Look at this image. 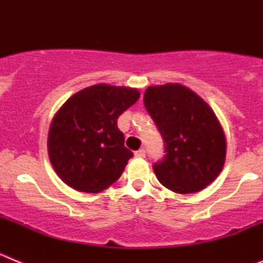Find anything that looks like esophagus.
<instances>
[{
    "mask_svg": "<svg viewBox=\"0 0 263 263\" xmlns=\"http://www.w3.org/2000/svg\"><path fill=\"white\" fill-rule=\"evenodd\" d=\"M134 155H136L137 158H145L146 157V150H145V148H139V150H137V152L134 153Z\"/></svg>",
    "mask_w": 263,
    "mask_h": 263,
    "instance_id": "esophagus-1",
    "label": "esophagus"
}]
</instances>
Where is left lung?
Returning <instances> with one entry per match:
<instances>
[{
	"instance_id": "obj_1",
	"label": "left lung",
	"mask_w": 263,
	"mask_h": 263,
	"mask_svg": "<svg viewBox=\"0 0 263 263\" xmlns=\"http://www.w3.org/2000/svg\"><path fill=\"white\" fill-rule=\"evenodd\" d=\"M164 141L166 155L153 168L160 184L176 194H194L221 173L227 139L215 111L180 84L152 85L143 96Z\"/></svg>"
}]
</instances>
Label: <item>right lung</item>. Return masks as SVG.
<instances>
[{"instance_id":"1","label":"right lung","mask_w":263,"mask_h":263,"mask_svg":"<svg viewBox=\"0 0 263 263\" xmlns=\"http://www.w3.org/2000/svg\"><path fill=\"white\" fill-rule=\"evenodd\" d=\"M139 96L134 88L96 84L63 104L51 122L47 148L67 185L99 194L120 178L133 153L125 147L117 120Z\"/></svg>"}]
</instances>
